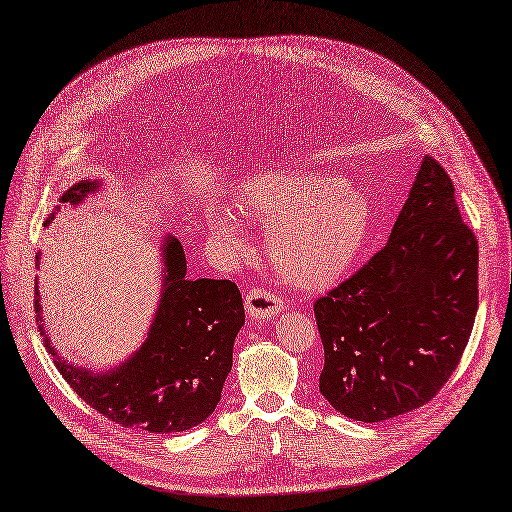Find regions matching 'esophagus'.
I'll use <instances>...</instances> for the list:
<instances>
[{
  "label": "esophagus",
  "mask_w": 512,
  "mask_h": 512,
  "mask_svg": "<svg viewBox=\"0 0 512 512\" xmlns=\"http://www.w3.org/2000/svg\"><path fill=\"white\" fill-rule=\"evenodd\" d=\"M244 306H246V314H249L251 318L263 320V318H272V316L280 314L282 308H285V301H282L270 289L253 287L249 293H246Z\"/></svg>",
  "instance_id": "esophagus-1"
}]
</instances>
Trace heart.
<instances>
[{"label": "heart", "instance_id": "heart-1", "mask_svg": "<svg viewBox=\"0 0 512 512\" xmlns=\"http://www.w3.org/2000/svg\"><path fill=\"white\" fill-rule=\"evenodd\" d=\"M238 213L268 225L266 251L274 270L301 289L339 280L361 253L371 221L369 200L344 179L325 173H266L246 183ZM213 234L240 246L236 215L217 206L208 215Z\"/></svg>", "mask_w": 512, "mask_h": 512}]
</instances>
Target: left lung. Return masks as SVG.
<instances>
[{
    "mask_svg": "<svg viewBox=\"0 0 512 512\" xmlns=\"http://www.w3.org/2000/svg\"><path fill=\"white\" fill-rule=\"evenodd\" d=\"M477 308V236L445 168L426 156L384 249L314 301L320 392L358 422L430 403L460 365Z\"/></svg>",
    "mask_w": 512,
    "mask_h": 512,
    "instance_id": "8db88e82",
    "label": "left lung"
}]
</instances>
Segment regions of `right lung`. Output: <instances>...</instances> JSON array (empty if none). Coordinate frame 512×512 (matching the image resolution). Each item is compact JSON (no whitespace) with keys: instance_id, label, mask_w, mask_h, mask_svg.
<instances>
[{"instance_id":"1","label":"right lung","mask_w":512,"mask_h":512,"mask_svg":"<svg viewBox=\"0 0 512 512\" xmlns=\"http://www.w3.org/2000/svg\"><path fill=\"white\" fill-rule=\"evenodd\" d=\"M97 183L73 185L61 202L78 204ZM166 282L143 348L105 375L65 363L50 346L35 285V323L56 369L80 399L113 424L147 432H183L211 415L232 369L234 339L244 325L242 295L232 280L185 278L179 240L164 242Z\"/></svg>"}]
</instances>
